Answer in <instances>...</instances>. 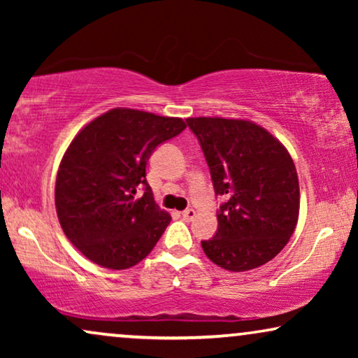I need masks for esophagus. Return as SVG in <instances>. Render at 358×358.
I'll return each instance as SVG.
<instances>
[{
	"instance_id": "1",
	"label": "esophagus",
	"mask_w": 358,
	"mask_h": 358,
	"mask_svg": "<svg viewBox=\"0 0 358 358\" xmlns=\"http://www.w3.org/2000/svg\"><path fill=\"white\" fill-rule=\"evenodd\" d=\"M182 218L187 220V222H190V220H194V218H195V210H194V208L184 210V212H182Z\"/></svg>"
}]
</instances>
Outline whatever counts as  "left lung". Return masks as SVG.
Returning a JSON list of instances; mask_svg holds the SVG:
<instances>
[{
  "instance_id": "left-lung-1",
  "label": "left lung",
  "mask_w": 358,
  "mask_h": 358,
  "mask_svg": "<svg viewBox=\"0 0 358 358\" xmlns=\"http://www.w3.org/2000/svg\"><path fill=\"white\" fill-rule=\"evenodd\" d=\"M203 151L220 205L218 229L202 241L207 257L231 272L256 268L277 256L295 231L300 185L280 141L249 120L187 119Z\"/></svg>"
}]
</instances>
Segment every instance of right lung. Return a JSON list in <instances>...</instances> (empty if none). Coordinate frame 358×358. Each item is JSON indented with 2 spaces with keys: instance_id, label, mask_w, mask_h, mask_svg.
Instances as JSON below:
<instances>
[{
  "instance_id": "1",
  "label": "right lung",
  "mask_w": 358,
  "mask_h": 358,
  "mask_svg": "<svg viewBox=\"0 0 358 358\" xmlns=\"http://www.w3.org/2000/svg\"><path fill=\"white\" fill-rule=\"evenodd\" d=\"M185 122L112 109L87 124L63 156L55 207L63 233L97 266L129 268L145 259L171 222L153 199L146 163Z\"/></svg>"
}]
</instances>
